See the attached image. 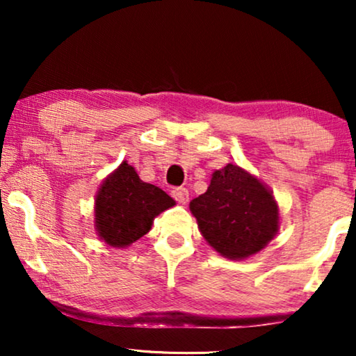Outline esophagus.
<instances>
[{
  "label": "esophagus",
  "mask_w": 356,
  "mask_h": 356,
  "mask_svg": "<svg viewBox=\"0 0 356 356\" xmlns=\"http://www.w3.org/2000/svg\"><path fill=\"white\" fill-rule=\"evenodd\" d=\"M172 196L177 199L179 204H186L189 201V193L186 188H175L172 191Z\"/></svg>",
  "instance_id": "34e87169"
}]
</instances>
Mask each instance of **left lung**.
<instances>
[{"instance_id": "8db88e82", "label": "left lung", "mask_w": 356, "mask_h": 356, "mask_svg": "<svg viewBox=\"0 0 356 356\" xmlns=\"http://www.w3.org/2000/svg\"><path fill=\"white\" fill-rule=\"evenodd\" d=\"M189 211L209 246L230 261L257 254L280 228L270 188L236 163L216 170L207 191L189 202Z\"/></svg>"}]
</instances>
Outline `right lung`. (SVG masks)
Masks as SVG:
<instances>
[{
  "label": "right lung",
  "instance_id": "1",
  "mask_svg": "<svg viewBox=\"0 0 356 356\" xmlns=\"http://www.w3.org/2000/svg\"><path fill=\"white\" fill-rule=\"evenodd\" d=\"M94 204L97 236L111 248H128L152 228L159 213L177 202L160 188L144 183L123 160L102 181Z\"/></svg>",
  "mask_w": 356,
  "mask_h": 356
}]
</instances>
